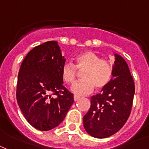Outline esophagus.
<instances>
[{
    "instance_id": "obj_1",
    "label": "esophagus",
    "mask_w": 149,
    "mask_h": 149,
    "mask_svg": "<svg viewBox=\"0 0 149 149\" xmlns=\"http://www.w3.org/2000/svg\"><path fill=\"white\" fill-rule=\"evenodd\" d=\"M79 98H80V97H79V96H77V95L73 96V100H74L75 101H77V100H79Z\"/></svg>"
}]
</instances>
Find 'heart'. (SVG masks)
<instances>
[{"instance_id": "1", "label": "heart", "mask_w": 149, "mask_h": 149, "mask_svg": "<svg viewBox=\"0 0 149 149\" xmlns=\"http://www.w3.org/2000/svg\"><path fill=\"white\" fill-rule=\"evenodd\" d=\"M76 63L63 64L61 77L65 84H72L78 76L77 69L83 72L82 81L76 83L71 87V91L77 95H86L96 90H104L111 82L113 76V66L109 61L101 59L93 52L86 51L77 56Z\"/></svg>"}]
</instances>
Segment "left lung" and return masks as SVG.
Here are the masks:
<instances>
[{"mask_svg": "<svg viewBox=\"0 0 149 149\" xmlns=\"http://www.w3.org/2000/svg\"><path fill=\"white\" fill-rule=\"evenodd\" d=\"M113 77L101 93L93 96L91 108L84 117L90 135L105 139L118 132L129 118L134 95V84L123 57L114 54Z\"/></svg>", "mask_w": 149, "mask_h": 149, "instance_id": "left-lung-1", "label": "left lung"}]
</instances>
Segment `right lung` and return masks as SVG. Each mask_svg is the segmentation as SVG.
<instances>
[{
    "label": "right lung",
    "mask_w": 149,
    "mask_h": 149,
    "mask_svg": "<svg viewBox=\"0 0 149 149\" xmlns=\"http://www.w3.org/2000/svg\"><path fill=\"white\" fill-rule=\"evenodd\" d=\"M65 62L58 42L49 41L32 49L20 67L17 104L28 122L39 131L57 127L74 102L73 94L63 85Z\"/></svg>",
    "instance_id": "obj_1"
}]
</instances>
